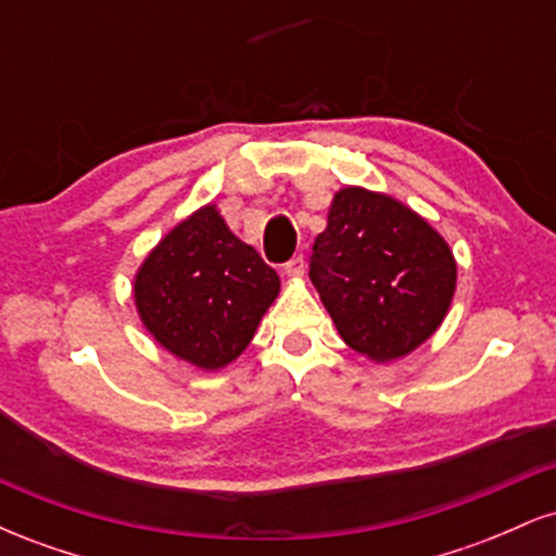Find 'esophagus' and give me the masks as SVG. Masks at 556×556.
Returning a JSON list of instances; mask_svg holds the SVG:
<instances>
[{
  "label": "esophagus",
  "mask_w": 556,
  "mask_h": 556,
  "mask_svg": "<svg viewBox=\"0 0 556 556\" xmlns=\"http://www.w3.org/2000/svg\"><path fill=\"white\" fill-rule=\"evenodd\" d=\"M303 271H305V261H303V256L290 258V261H287V264H285V274H287V277L298 279V277H303Z\"/></svg>",
  "instance_id": "obj_1"
}]
</instances>
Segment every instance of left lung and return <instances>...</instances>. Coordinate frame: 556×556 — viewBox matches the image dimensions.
I'll use <instances>...</instances> for the list:
<instances>
[{
  "label": "left lung",
  "mask_w": 556,
  "mask_h": 556,
  "mask_svg": "<svg viewBox=\"0 0 556 556\" xmlns=\"http://www.w3.org/2000/svg\"><path fill=\"white\" fill-rule=\"evenodd\" d=\"M308 274L342 340L376 363L429 340L457 285L455 256L424 216L355 185L337 190Z\"/></svg>",
  "instance_id": "obj_1"
}]
</instances>
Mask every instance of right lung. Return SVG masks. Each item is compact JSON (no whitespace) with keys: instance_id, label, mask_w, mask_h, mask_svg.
<instances>
[{"instance_id":"add662e5","label":"right lung","mask_w":556,"mask_h":556,"mask_svg":"<svg viewBox=\"0 0 556 556\" xmlns=\"http://www.w3.org/2000/svg\"><path fill=\"white\" fill-rule=\"evenodd\" d=\"M277 295V271L235 238L214 203L164 235L132 282L149 334L203 371L238 358Z\"/></svg>"}]
</instances>
